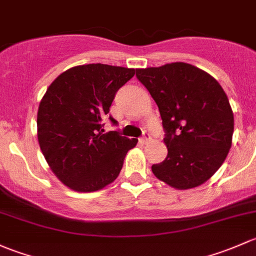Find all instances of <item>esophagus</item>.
<instances>
[{"instance_id": "34e87169", "label": "esophagus", "mask_w": 256, "mask_h": 256, "mask_svg": "<svg viewBox=\"0 0 256 256\" xmlns=\"http://www.w3.org/2000/svg\"><path fill=\"white\" fill-rule=\"evenodd\" d=\"M149 140H150V134L148 133V132H144L143 136H142V139H140V142H142V143H148Z\"/></svg>"}]
</instances>
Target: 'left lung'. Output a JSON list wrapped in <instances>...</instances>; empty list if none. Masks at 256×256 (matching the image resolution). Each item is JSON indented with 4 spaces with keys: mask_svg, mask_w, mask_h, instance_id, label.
<instances>
[{
    "mask_svg": "<svg viewBox=\"0 0 256 256\" xmlns=\"http://www.w3.org/2000/svg\"><path fill=\"white\" fill-rule=\"evenodd\" d=\"M159 107L168 156L152 171L176 190L206 182L232 146L234 116L224 90L206 71L187 62L136 69Z\"/></svg>",
    "mask_w": 256,
    "mask_h": 256,
    "instance_id": "obj_1",
    "label": "left lung"
}]
</instances>
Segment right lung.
I'll return each mask as SVG.
<instances>
[{"mask_svg":"<svg viewBox=\"0 0 256 256\" xmlns=\"http://www.w3.org/2000/svg\"><path fill=\"white\" fill-rule=\"evenodd\" d=\"M136 71L78 65L60 74L44 94L36 116L39 146L54 175L74 191L94 192L112 184L138 143L104 129L116 92Z\"/></svg>","mask_w":256,"mask_h":256,"instance_id":"add662e5","label":"right lung"}]
</instances>
